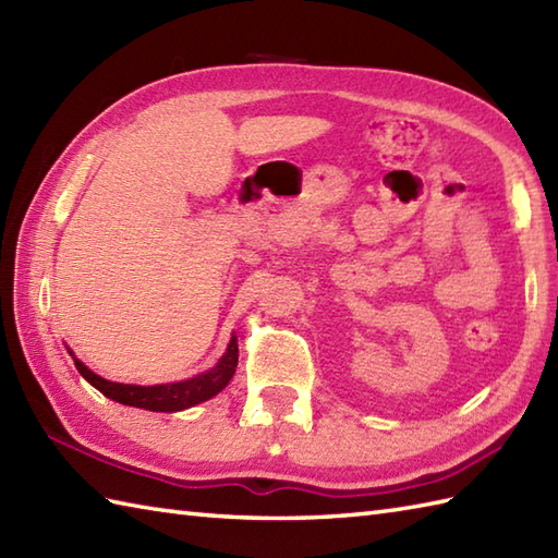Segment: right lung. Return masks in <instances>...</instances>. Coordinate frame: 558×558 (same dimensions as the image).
I'll use <instances>...</instances> for the list:
<instances>
[{
  "instance_id": "1",
  "label": "right lung",
  "mask_w": 558,
  "mask_h": 558,
  "mask_svg": "<svg viewBox=\"0 0 558 558\" xmlns=\"http://www.w3.org/2000/svg\"><path fill=\"white\" fill-rule=\"evenodd\" d=\"M71 357H74V352H71ZM236 360H240V348H236V338L232 336L228 352L222 354L220 362L213 366V369L198 374L194 378H186V381L160 384V386L114 384V381H108V378L98 376L96 372H90L88 366L76 357H74V364L81 372V376L86 378L90 386H96L105 398L122 402V405H129V408H144L150 412H180L186 408H194L204 400H210L213 396H218L234 376Z\"/></svg>"
}]
</instances>
